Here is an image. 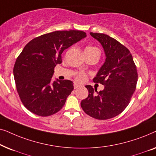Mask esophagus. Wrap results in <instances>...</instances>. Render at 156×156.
<instances>
[{"label": "esophagus", "mask_w": 156, "mask_h": 156, "mask_svg": "<svg viewBox=\"0 0 156 156\" xmlns=\"http://www.w3.org/2000/svg\"><path fill=\"white\" fill-rule=\"evenodd\" d=\"M81 86V85H80V84H78L77 83H74V89H76V88H78V87H80Z\"/></svg>", "instance_id": "esophagus-1"}]
</instances>
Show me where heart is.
I'll return each instance as SVG.
<instances>
[{
	"instance_id": "heart-1",
	"label": "heart",
	"mask_w": 156,
	"mask_h": 156,
	"mask_svg": "<svg viewBox=\"0 0 156 156\" xmlns=\"http://www.w3.org/2000/svg\"><path fill=\"white\" fill-rule=\"evenodd\" d=\"M92 49H97V48H94V47L89 46V47H87V48H85V50H92ZM76 80H77L79 82H84V81L86 80V74H85L84 72H80V73H79L77 75H76Z\"/></svg>"
}]
</instances>
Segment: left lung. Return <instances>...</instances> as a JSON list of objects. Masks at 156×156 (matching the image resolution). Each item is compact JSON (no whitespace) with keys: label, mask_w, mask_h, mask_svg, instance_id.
<instances>
[{"label":"left lung","mask_w":156,"mask_h":156,"mask_svg":"<svg viewBox=\"0 0 156 156\" xmlns=\"http://www.w3.org/2000/svg\"><path fill=\"white\" fill-rule=\"evenodd\" d=\"M90 35L101 43L105 52V62L93 80L103 84L104 89L97 91L87 85L89 95L81 102V106L89 116L106 120L121 114L129 105L136 90L137 69L131 52L124 45L106 34Z\"/></svg>","instance_id":"left-lung-1"}]
</instances>
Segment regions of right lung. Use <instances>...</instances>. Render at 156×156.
Returning a JSON list of instances; mask_svg holds the SVG:
<instances>
[{"label":"right lung","instance_id":"1","mask_svg":"<svg viewBox=\"0 0 156 156\" xmlns=\"http://www.w3.org/2000/svg\"><path fill=\"white\" fill-rule=\"evenodd\" d=\"M80 30L55 31L30 41L17 58L13 75L17 91L25 107L33 114L48 116L58 112L74 89L70 80L52 82L54 69L62 63V53L83 38Z\"/></svg>","mask_w":156,"mask_h":156}]
</instances>
